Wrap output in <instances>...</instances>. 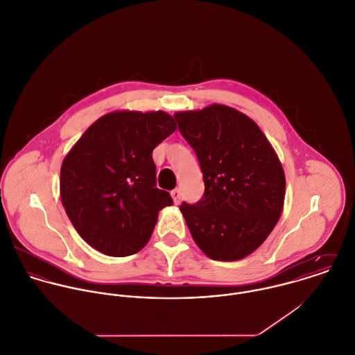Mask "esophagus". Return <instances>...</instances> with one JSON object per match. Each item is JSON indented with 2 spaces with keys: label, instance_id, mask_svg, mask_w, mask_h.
Instances as JSON below:
<instances>
[{
  "label": "esophagus",
  "instance_id": "obj_1",
  "mask_svg": "<svg viewBox=\"0 0 355 355\" xmlns=\"http://www.w3.org/2000/svg\"><path fill=\"white\" fill-rule=\"evenodd\" d=\"M171 196H172V198H173V202H175V204H179V202H180L182 193H180V190H179V189L172 190V191H171Z\"/></svg>",
  "mask_w": 355,
  "mask_h": 355
}]
</instances>
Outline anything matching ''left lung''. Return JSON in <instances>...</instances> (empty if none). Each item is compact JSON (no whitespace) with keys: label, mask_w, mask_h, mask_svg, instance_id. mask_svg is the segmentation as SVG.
<instances>
[{"label":"left lung","mask_w":355,"mask_h":355,"mask_svg":"<svg viewBox=\"0 0 355 355\" xmlns=\"http://www.w3.org/2000/svg\"><path fill=\"white\" fill-rule=\"evenodd\" d=\"M194 148L205 193L180 211L200 249L214 260H239L256 250L284 208L282 165L254 121L225 105L173 114Z\"/></svg>","instance_id":"left-lung-1"}]
</instances>
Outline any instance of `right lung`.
I'll return each mask as SVG.
<instances>
[{"label": "right lung", "instance_id": "1", "mask_svg": "<svg viewBox=\"0 0 355 355\" xmlns=\"http://www.w3.org/2000/svg\"><path fill=\"white\" fill-rule=\"evenodd\" d=\"M176 130L165 112H113L95 121L64 157L60 198L81 238L107 256H129L173 204L155 187L153 150Z\"/></svg>", "mask_w": 355, "mask_h": 355}]
</instances>
